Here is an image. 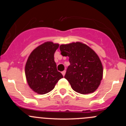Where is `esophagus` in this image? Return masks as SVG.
Instances as JSON below:
<instances>
[{
    "instance_id": "esophagus-1",
    "label": "esophagus",
    "mask_w": 126,
    "mask_h": 126,
    "mask_svg": "<svg viewBox=\"0 0 126 126\" xmlns=\"http://www.w3.org/2000/svg\"><path fill=\"white\" fill-rule=\"evenodd\" d=\"M65 73H66V71H62V75H63V76H64V75H65Z\"/></svg>"
}]
</instances>
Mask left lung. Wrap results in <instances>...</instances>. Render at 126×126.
Returning a JSON list of instances; mask_svg holds the SVG:
<instances>
[{"label":"left lung","mask_w":126,"mask_h":126,"mask_svg":"<svg viewBox=\"0 0 126 126\" xmlns=\"http://www.w3.org/2000/svg\"><path fill=\"white\" fill-rule=\"evenodd\" d=\"M61 54L69 57L70 65L64 78L79 93H93L102 79L103 68L99 58L93 50L80 42L60 46Z\"/></svg>","instance_id":"obj_1"}]
</instances>
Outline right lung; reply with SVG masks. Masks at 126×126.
<instances>
[{
	"mask_svg": "<svg viewBox=\"0 0 126 126\" xmlns=\"http://www.w3.org/2000/svg\"><path fill=\"white\" fill-rule=\"evenodd\" d=\"M59 44L46 42L30 54L25 64L27 81L30 88L39 94L47 93L63 76L57 71L54 54Z\"/></svg>",
	"mask_w": 126,
	"mask_h": 126,
	"instance_id": "right-lung-1",
	"label": "right lung"
}]
</instances>
